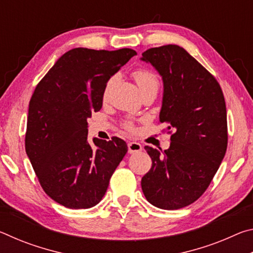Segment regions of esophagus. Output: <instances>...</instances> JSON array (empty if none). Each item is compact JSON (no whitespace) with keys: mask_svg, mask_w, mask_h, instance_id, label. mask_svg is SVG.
Listing matches in <instances>:
<instances>
[{"mask_svg":"<svg viewBox=\"0 0 253 253\" xmlns=\"http://www.w3.org/2000/svg\"><path fill=\"white\" fill-rule=\"evenodd\" d=\"M143 149V146L139 143L137 142H129L128 143V153L129 154H135L138 153Z\"/></svg>","mask_w":253,"mask_h":253,"instance_id":"34e87169","label":"esophagus"}]
</instances>
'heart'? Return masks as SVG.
Here are the masks:
<instances>
[{
    "label": "heart",
    "instance_id": "b5f03b06",
    "mask_svg": "<svg viewBox=\"0 0 253 253\" xmlns=\"http://www.w3.org/2000/svg\"><path fill=\"white\" fill-rule=\"evenodd\" d=\"M132 77L135 78L137 84L139 85L140 90H143V89L147 88V87H151V85L160 84V81H158V77L156 76V74H154L153 71L148 70V69H145V68H138V69H136L134 72H132ZM110 83H111V80L108 81V84H107V85L105 87L104 97L107 96V92H108ZM125 127L127 128V129H132V125L130 123H126Z\"/></svg>",
    "mask_w": 253,
    "mask_h": 253
}]
</instances>
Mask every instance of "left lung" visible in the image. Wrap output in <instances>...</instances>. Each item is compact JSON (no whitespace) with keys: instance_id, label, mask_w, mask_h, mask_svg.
I'll list each match as a JSON object with an SVG mask.
<instances>
[{"instance_id":"obj_1","label":"left lung","mask_w":253,"mask_h":253,"mask_svg":"<svg viewBox=\"0 0 253 253\" xmlns=\"http://www.w3.org/2000/svg\"><path fill=\"white\" fill-rule=\"evenodd\" d=\"M142 60L151 62L163 77L160 123L175 130L163 154L145 146L152 168L142 178V190L154 207L182 209L207 191L225 155L224 96L214 76L181 46L151 48Z\"/></svg>"}]
</instances>
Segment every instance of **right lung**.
Wrapping results in <instances>:
<instances>
[{"instance_id": "add662e5", "label": "right lung", "mask_w": 253, "mask_h": 253, "mask_svg": "<svg viewBox=\"0 0 253 253\" xmlns=\"http://www.w3.org/2000/svg\"><path fill=\"white\" fill-rule=\"evenodd\" d=\"M76 48L46 72L29 104L25 152L41 187L69 209H89L104 198L109 179L128 151L125 140L93 138L88 123L102 106L109 78L136 55Z\"/></svg>"}]
</instances>
